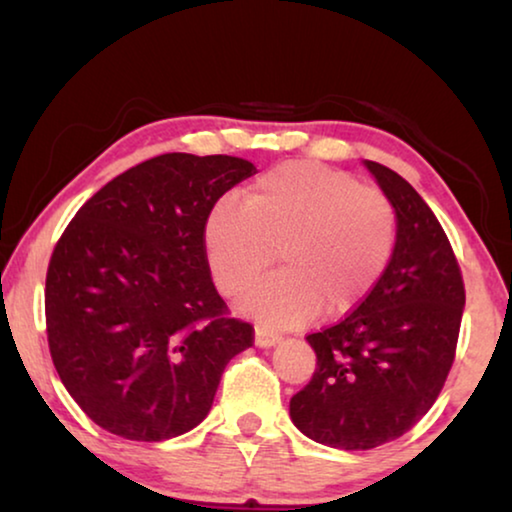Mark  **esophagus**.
Masks as SVG:
<instances>
[{
    "label": "esophagus",
    "instance_id": "34e87169",
    "mask_svg": "<svg viewBox=\"0 0 512 512\" xmlns=\"http://www.w3.org/2000/svg\"><path fill=\"white\" fill-rule=\"evenodd\" d=\"M254 343L258 348H274V345L281 343V336L277 332H272V329L258 325L254 332Z\"/></svg>",
    "mask_w": 512,
    "mask_h": 512
}]
</instances>
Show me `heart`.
Returning <instances> with one entry per match:
<instances>
[{
    "instance_id": "1",
    "label": "heart",
    "mask_w": 512,
    "mask_h": 512,
    "mask_svg": "<svg viewBox=\"0 0 512 512\" xmlns=\"http://www.w3.org/2000/svg\"><path fill=\"white\" fill-rule=\"evenodd\" d=\"M398 217L380 190L348 171L288 162L258 176L245 203L224 196L203 224V247L217 288L240 295L272 265L283 270L240 302L247 316L288 329L325 309L343 316L364 302L387 272Z\"/></svg>"
}]
</instances>
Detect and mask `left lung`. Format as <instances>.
I'll list each match as a JSON object with an SVG mask.
<instances>
[{
    "instance_id": "1",
    "label": "left lung",
    "mask_w": 512,
    "mask_h": 512,
    "mask_svg": "<svg viewBox=\"0 0 512 512\" xmlns=\"http://www.w3.org/2000/svg\"><path fill=\"white\" fill-rule=\"evenodd\" d=\"M398 217L380 283L338 325L309 334L316 373L290 398L313 442L368 451L405 435L442 391L455 357L465 283L435 212L403 176L364 160Z\"/></svg>"
}]
</instances>
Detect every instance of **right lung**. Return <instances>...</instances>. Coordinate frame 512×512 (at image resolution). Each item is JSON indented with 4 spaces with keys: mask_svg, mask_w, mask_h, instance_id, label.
<instances>
[{
    "mask_svg": "<svg viewBox=\"0 0 512 512\" xmlns=\"http://www.w3.org/2000/svg\"><path fill=\"white\" fill-rule=\"evenodd\" d=\"M231 155L164 153L116 176L77 210L45 279L54 368L93 423L162 442L206 419L229 361L254 343L226 318L203 224L254 176Z\"/></svg>",
    "mask_w": 512,
    "mask_h": 512,
    "instance_id": "obj_1",
    "label": "right lung"
}]
</instances>
